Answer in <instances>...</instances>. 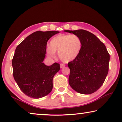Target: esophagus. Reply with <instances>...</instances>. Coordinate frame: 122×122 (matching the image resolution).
<instances>
[{"label": "esophagus", "mask_w": 122, "mask_h": 122, "mask_svg": "<svg viewBox=\"0 0 122 122\" xmlns=\"http://www.w3.org/2000/svg\"><path fill=\"white\" fill-rule=\"evenodd\" d=\"M60 68H61L64 67L65 66V65L63 64V63H60Z\"/></svg>", "instance_id": "esophagus-1"}]
</instances>
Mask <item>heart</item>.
<instances>
[{
    "instance_id": "obj_1",
    "label": "heart",
    "mask_w": 122,
    "mask_h": 122,
    "mask_svg": "<svg viewBox=\"0 0 122 122\" xmlns=\"http://www.w3.org/2000/svg\"><path fill=\"white\" fill-rule=\"evenodd\" d=\"M82 47L81 39L75 34H60L51 39L49 46L46 48L48 57H55L58 52L59 57L65 62L73 61L80 55Z\"/></svg>"
}]
</instances>
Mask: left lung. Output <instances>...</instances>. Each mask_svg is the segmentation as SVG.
Segmentation results:
<instances>
[{
	"instance_id": "obj_1",
	"label": "left lung",
	"mask_w": 122,
	"mask_h": 122,
	"mask_svg": "<svg viewBox=\"0 0 122 122\" xmlns=\"http://www.w3.org/2000/svg\"><path fill=\"white\" fill-rule=\"evenodd\" d=\"M64 31L78 35L82 42L79 56L68 63L69 85L78 93H93L102 86L108 72L109 53L104 44L88 31L80 29Z\"/></svg>"
}]
</instances>
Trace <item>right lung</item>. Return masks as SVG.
Listing matches in <instances>:
<instances>
[{"label":"right lung","mask_w":122,"mask_h":122,"mask_svg":"<svg viewBox=\"0 0 122 122\" xmlns=\"http://www.w3.org/2000/svg\"><path fill=\"white\" fill-rule=\"evenodd\" d=\"M56 31L34 32L17 46L12 60L13 76L21 91L32 98H40L52 90V80L60 69L59 63L43 62L49 39Z\"/></svg>","instance_id":"obj_1"}]
</instances>
